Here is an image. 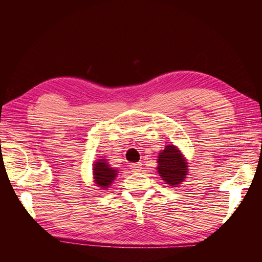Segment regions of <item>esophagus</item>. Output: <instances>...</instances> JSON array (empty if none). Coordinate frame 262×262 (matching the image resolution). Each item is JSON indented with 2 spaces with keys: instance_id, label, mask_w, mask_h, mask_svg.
I'll return each mask as SVG.
<instances>
[{
  "instance_id": "obj_1",
  "label": "esophagus",
  "mask_w": 262,
  "mask_h": 262,
  "mask_svg": "<svg viewBox=\"0 0 262 262\" xmlns=\"http://www.w3.org/2000/svg\"><path fill=\"white\" fill-rule=\"evenodd\" d=\"M129 166H130V169H132L133 171H135V172H138V171H140V170L142 169V164H141L140 162L132 163Z\"/></svg>"
}]
</instances>
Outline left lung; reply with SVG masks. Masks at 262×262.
I'll return each mask as SVG.
<instances>
[{"label": "left lung", "instance_id": "left-lung-1", "mask_svg": "<svg viewBox=\"0 0 262 262\" xmlns=\"http://www.w3.org/2000/svg\"><path fill=\"white\" fill-rule=\"evenodd\" d=\"M158 172L168 185L177 186L187 176V162L174 145H166L158 159Z\"/></svg>", "mask_w": 262, "mask_h": 262}]
</instances>
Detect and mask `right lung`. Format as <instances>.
I'll list each match as a JSON object with an SVG mask.
<instances>
[{"mask_svg":"<svg viewBox=\"0 0 262 262\" xmlns=\"http://www.w3.org/2000/svg\"><path fill=\"white\" fill-rule=\"evenodd\" d=\"M93 174L94 179H96V183L99 187L108 188L115 178L117 176V171L115 169H111L109 164L105 162V160H99L96 162L93 168Z\"/></svg>","mask_w":262,"mask_h":262,"instance_id":"right-lung-1","label":"right lung"}]
</instances>
